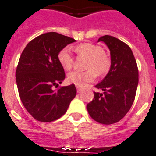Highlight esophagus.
I'll return each instance as SVG.
<instances>
[{"mask_svg":"<svg viewBox=\"0 0 156 156\" xmlns=\"http://www.w3.org/2000/svg\"><path fill=\"white\" fill-rule=\"evenodd\" d=\"M77 90H78V92H81V91L82 90V87H77Z\"/></svg>","mask_w":156,"mask_h":156,"instance_id":"obj_1","label":"esophagus"}]
</instances>
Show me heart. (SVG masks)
Listing matches in <instances>:
<instances>
[{"mask_svg":"<svg viewBox=\"0 0 156 156\" xmlns=\"http://www.w3.org/2000/svg\"><path fill=\"white\" fill-rule=\"evenodd\" d=\"M74 51L78 55L89 58L87 64V68L89 69L86 71L74 70L68 74V81L78 87H84L87 83L92 82L95 78L96 73L100 75L105 74L111 66V59L99 45L82 43L74 48ZM58 58L65 70L71 69L74 64V58L68 48L62 49L58 54Z\"/></svg>","mask_w":156,"mask_h":156,"instance_id":"b5f03b06","label":"heart"}]
</instances>
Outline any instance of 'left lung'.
Segmentation results:
<instances>
[{
	"instance_id": "8db88e82",
	"label": "left lung",
	"mask_w": 156,
	"mask_h": 156,
	"mask_svg": "<svg viewBox=\"0 0 156 156\" xmlns=\"http://www.w3.org/2000/svg\"><path fill=\"white\" fill-rule=\"evenodd\" d=\"M103 41L111 52V65L108 74L95 86L102 92H94V99L87 106L96 122L113 124L126 115L132 106L139 83V70L131 48L115 37L105 35Z\"/></svg>"
}]
</instances>
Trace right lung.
<instances>
[{
  "mask_svg": "<svg viewBox=\"0 0 156 156\" xmlns=\"http://www.w3.org/2000/svg\"><path fill=\"white\" fill-rule=\"evenodd\" d=\"M75 40L55 32L43 34L28 43L16 70L18 93L25 108L40 122L58 119L76 96L74 84L55 90L65 79L59 52Z\"/></svg>",
  "mask_w": 156,
  "mask_h": 156,
  "instance_id": "add662e5",
  "label": "right lung"
}]
</instances>
